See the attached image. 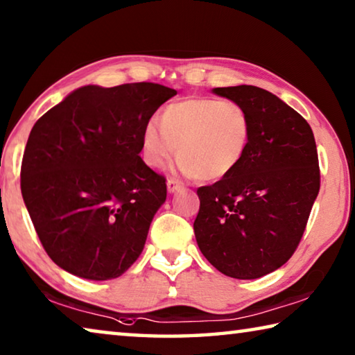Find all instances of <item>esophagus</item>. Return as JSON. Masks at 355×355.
<instances>
[{
  "mask_svg": "<svg viewBox=\"0 0 355 355\" xmlns=\"http://www.w3.org/2000/svg\"><path fill=\"white\" fill-rule=\"evenodd\" d=\"M182 188H183V183L178 182L177 178L167 180V191H169V192H175V191L182 189Z\"/></svg>",
  "mask_w": 355,
  "mask_h": 355,
  "instance_id": "1",
  "label": "esophagus"
}]
</instances>
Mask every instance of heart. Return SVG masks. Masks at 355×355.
<instances>
[{
    "instance_id": "obj_1",
    "label": "heart",
    "mask_w": 355,
    "mask_h": 355,
    "mask_svg": "<svg viewBox=\"0 0 355 355\" xmlns=\"http://www.w3.org/2000/svg\"><path fill=\"white\" fill-rule=\"evenodd\" d=\"M252 123L243 105L232 100L186 98L164 107L161 130L150 122L142 131V156L164 167L177 156L199 180H219L239 166L249 148Z\"/></svg>"
}]
</instances>
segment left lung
<instances>
[{
    "instance_id": "left-lung-1",
    "label": "left lung",
    "mask_w": 355,
    "mask_h": 355,
    "mask_svg": "<svg viewBox=\"0 0 355 355\" xmlns=\"http://www.w3.org/2000/svg\"><path fill=\"white\" fill-rule=\"evenodd\" d=\"M243 105L252 135L244 159L219 182L197 189V244L222 274L252 280L290 260L320 192L313 131L299 112L255 86L216 87Z\"/></svg>"
}]
</instances>
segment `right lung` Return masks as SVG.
<instances>
[{"mask_svg":"<svg viewBox=\"0 0 355 355\" xmlns=\"http://www.w3.org/2000/svg\"><path fill=\"white\" fill-rule=\"evenodd\" d=\"M175 89L84 86L29 133L21 196L48 257L81 279L122 275L141 255L166 178L139 156L142 131Z\"/></svg>","mask_w":355,"mask_h":355,"instance_id":"1","label":"right lung"}]
</instances>
